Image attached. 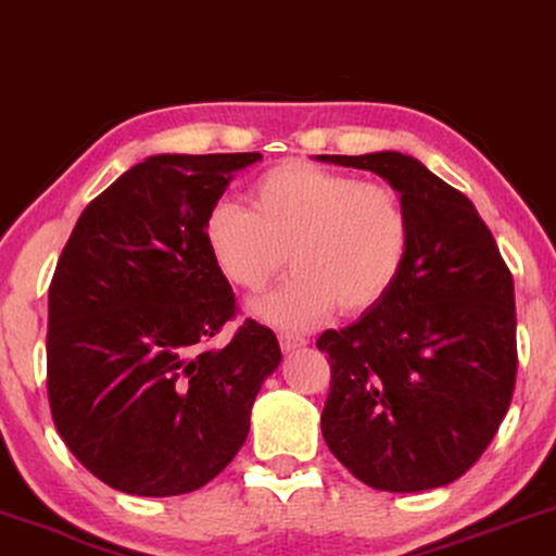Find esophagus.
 <instances>
[{"label": "esophagus", "instance_id": "obj_1", "mask_svg": "<svg viewBox=\"0 0 556 556\" xmlns=\"http://www.w3.org/2000/svg\"><path fill=\"white\" fill-rule=\"evenodd\" d=\"M278 341H280V349H283L286 354H288V352H295V349H301V346L308 344L306 339L295 337V333H280Z\"/></svg>", "mask_w": 556, "mask_h": 556}]
</instances>
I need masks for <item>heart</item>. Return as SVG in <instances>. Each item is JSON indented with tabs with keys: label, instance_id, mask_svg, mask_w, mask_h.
Returning <instances> with one entry per match:
<instances>
[{
	"label": "heart",
	"instance_id": "obj_1",
	"mask_svg": "<svg viewBox=\"0 0 556 556\" xmlns=\"http://www.w3.org/2000/svg\"><path fill=\"white\" fill-rule=\"evenodd\" d=\"M202 232L223 276L248 293L263 291L288 257L293 276L253 303L283 329H306L333 306L375 308L397 283L413 240L400 192L311 162L265 169L250 187V210L217 202Z\"/></svg>",
	"mask_w": 556,
	"mask_h": 556
}]
</instances>
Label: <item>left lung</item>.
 I'll list each match as a JSON object with an SVG mask.
<instances>
[{
	"label": "left lung",
	"instance_id": "obj_1",
	"mask_svg": "<svg viewBox=\"0 0 556 556\" xmlns=\"http://www.w3.org/2000/svg\"><path fill=\"white\" fill-rule=\"evenodd\" d=\"M375 172L407 204L413 240L392 291L324 331L329 451L379 491L440 489L481 458L516 382L514 278L473 202L400 151L316 156Z\"/></svg>",
	"mask_w": 556,
	"mask_h": 556
}]
</instances>
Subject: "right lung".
<instances>
[{"mask_svg":"<svg viewBox=\"0 0 556 556\" xmlns=\"http://www.w3.org/2000/svg\"><path fill=\"white\" fill-rule=\"evenodd\" d=\"M250 154H156L83 210L48 293V397L71 453L111 489H202L245 443L250 409L278 369L268 326L235 316L204 217Z\"/></svg>","mask_w":556,"mask_h":556,"instance_id":"add662e5","label":"right lung"}]
</instances>
